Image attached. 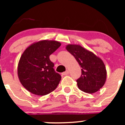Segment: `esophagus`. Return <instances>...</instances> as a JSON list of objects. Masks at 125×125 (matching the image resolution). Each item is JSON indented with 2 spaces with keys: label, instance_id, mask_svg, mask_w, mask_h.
<instances>
[{
  "label": "esophagus",
  "instance_id": "1",
  "mask_svg": "<svg viewBox=\"0 0 125 125\" xmlns=\"http://www.w3.org/2000/svg\"><path fill=\"white\" fill-rule=\"evenodd\" d=\"M68 74H69V71L68 70H66V71L63 72V73H62V75H67Z\"/></svg>",
  "mask_w": 125,
  "mask_h": 125
}]
</instances>
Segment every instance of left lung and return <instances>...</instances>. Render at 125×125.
<instances>
[{"label": "left lung", "mask_w": 125, "mask_h": 125, "mask_svg": "<svg viewBox=\"0 0 125 125\" xmlns=\"http://www.w3.org/2000/svg\"><path fill=\"white\" fill-rule=\"evenodd\" d=\"M66 49L82 68L81 77L76 81L79 89L89 94L98 91L106 80L107 72L103 60L79 45L69 44Z\"/></svg>", "instance_id": "obj_1"}]
</instances>
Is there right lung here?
I'll return each instance as SVG.
<instances>
[{"label":"right lung","mask_w":125,"mask_h":125,"mask_svg":"<svg viewBox=\"0 0 125 125\" xmlns=\"http://www.w3.org/2000/svg\"><path fill=\"white\" fill-rule=\"evenodd\" d=\"M59 42L42 40L33 43L24 51L17 66L21 84L32 94L45 95L59 85L61 75L54 70L50 55L60 47Z\"/></svg>","instance_id":"add662e5"}]
</instances>
